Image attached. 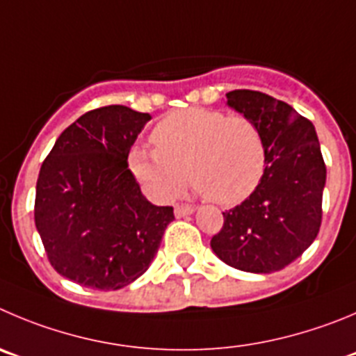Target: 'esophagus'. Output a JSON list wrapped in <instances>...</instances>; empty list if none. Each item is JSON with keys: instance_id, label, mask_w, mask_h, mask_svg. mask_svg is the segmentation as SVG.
Returning a JSON list of instances; mask_svg holds the SVG:
<instances>
[{"instance_id": "esophagus-1", "label": "esophagus", "mask_w": 356, "mask_h": 356, "mask_svg": "<svg viewBox=\"0 0 356 356\" xmlns=\"http://www.w3.org/2000/svg\"><path fill=\"white\" fill-rule=\"evenodd\" d=\"M195 205H188V204H177L175 205V216L177 218H184V216H189L193 214L195 212Z\"/></svg>"}]
</instances>
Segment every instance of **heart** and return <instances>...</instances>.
I'll return each instance as SVG.
<instances>
[{
    "instance_id": "obj_1",
    "label": "heart",
    "mask_w": 356,
    "mask_h": 356,
    "mask_svg": "<svg viewBox=\"0 0 356 356\" xmlns=\"http://www.w3.org/2000/svg\"><path fill=\"white\" fill-rule=\"evenodd\" d=\"M154 149L135 147L131 174L161 200L175 197L186 182L219 205L245 200L260 186L267 167V144L248 115L212 108H182L163 118L151 131Z\"/></svg>"
}]
</instances>
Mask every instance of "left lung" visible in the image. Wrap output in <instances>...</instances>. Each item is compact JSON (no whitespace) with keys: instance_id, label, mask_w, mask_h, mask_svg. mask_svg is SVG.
Here are the masks:
<instances>
[{"instance_id":"1","label":"left lung","mask_w":356,"mask_h":356,"mask_svg":"<svg viewBox=\"0 0 356 356\" xmlns=\"http://www.w3.org/2000/svg\"><path fill=\"white\" fill-rule=\"evenodd\" d=\"M228 105L260 126L267 167L260 186L223 212L211 248L230 267L270 274L297 260L321 227L327 167L313 122L260 91L227 92Z\"/></svg>"}]
</instances>
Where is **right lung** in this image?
I'll list each match as a JSON object with an SVG mask.
<instances>
[{
    "instance_id": "1",
    "label": "right lung",
    "mask_w": 356,
    "mask_h": 356,
    "mask_svg": "<svg viewBox=\"0 0 356 356\" xmlns=\"http://www.w3.org/2000/svg\"><path fill=\"white\" fill-rule=\"evenodd\" d=\"M151 119L124 105L86 112L59 135L36 181L35 225L56 272L112 291L140 277L174 207L152 205L128 168Z\"/></svg>"
}]
</instances>
